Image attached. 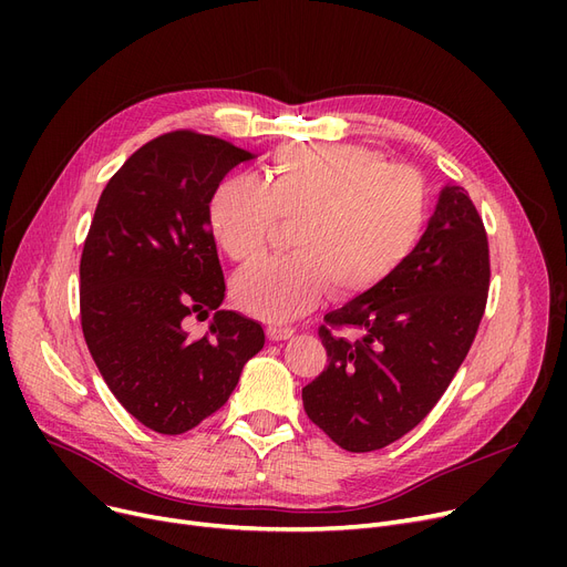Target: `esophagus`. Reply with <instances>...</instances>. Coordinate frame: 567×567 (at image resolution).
<instances>
[{"label":"esophagus","instance_id":"esophagus-1","mask_svg":"<svg viewBox=\"0 0 567 567\" xmlns=\"http://www.w3.org/2000/svg\"><path fill=\"white\" fill-rule=\"evenodd\" d=\"M266 333H268V338H271L274 342H280V340H289L296 331L291 329V326H268L266 329Z\"/></svg>","mask_w":567,"mask_h":567}]
</instances>
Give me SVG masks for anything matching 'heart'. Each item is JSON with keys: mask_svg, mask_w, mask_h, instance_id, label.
I'll use <instances>...</instances> for the list:
<instances>
[{"mask_svg": "<svg viewBox=\"0 0 567 567\" xmlns=\"http://www.w3.org/2000/svg\"><path fill=\"white\" fill-rule=\"evenodd\" d=\"M280 220L293 223L289 257L264 259L234 280L246 312L289 321L336 287L351 299L389 282L419 246L427 195L419 174L353 144L282 146L266 182L234 174L208 202V229L234 261L255 259Z\"/></svg>", "mask_w": 567, "mask_h": 567, "instance_id": "1", "label": "heart"}]
</instances>
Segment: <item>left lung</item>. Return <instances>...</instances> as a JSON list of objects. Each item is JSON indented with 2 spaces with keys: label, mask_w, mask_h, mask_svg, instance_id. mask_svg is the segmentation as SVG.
I'll return each mask as SVG.
<instances>
[{
  "label": "left lung",
  "mask_w": 567,
  "mask_h": 567,
  "mask_svg": "<svg viewBox=\"0 0 567 567\" xmlns=\"http://www.w3.org/2000/svg\"><path fill=\"white\" fill-rule=\"evenodd\" d=\"M489 289L483 218L466 190L443 186L400 271L323 317L329 365L303 389L308 419L349 453H370L419 425L478 333ZM357 331L353 341L337 331Z\"/></svg>",
  "instance_id": "8db88e82"
}]
</instances>
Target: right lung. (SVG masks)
Wrapping results in <instances>:
<instances>
[{
	"label": "right lung",
	"instance_id": "obj_1",
	"mask_svg": "<svg viewBox=\"0 0 567 567\" xmlns=\"http://www.w3.org/2000/svg\"><path fill=\"white\" fill-rule=\"evenodd\" d=\"M255 154L193 131L140 146L110 178L80 259V317L112 395L158 434H184L216 413L264 329L220 310L225 278L208 202L225 174ZM217 315L204 339L188 316Z\"/></svg>",
	"mask_w": 567,
	"mask_h": 567
}]
</instances>
